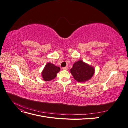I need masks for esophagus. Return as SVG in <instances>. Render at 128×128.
Segmentation results:
<instances>
[{"label":"esophagus","instance_id":"obj_1","mask_svg":"<svg viewBox=\"0 0 128 128\" xmlns=\"http://www.w3.org/2000/svg\"><path fill=\"white\" fill-rule=\"evenodd\" d=\"M62 69H63V70H67V69H68V67H64V68H62Z\"/></svg>","mask_w":128,"mask_h":128}]
</instances>
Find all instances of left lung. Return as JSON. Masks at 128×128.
<instances>
[{
    "instance_id": "1",
    "label": "left lung",
    "mask_w": 128,
    "mask_h": 128,
    "mask_svg": "<svg viewBox=\"0 0 128 128\" xmlns=\"http://www.w3.org/2000/svg\"><path fill=\"white\" fill-rule=\"evenodd\" d=\"M70 72L76 81L84 83L91 79L94 76L95 68L92 66L80 60L74 64Z\"/></svg>"
}]
</instances>
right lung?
I'll return each mask as SVG.
<instances>
[{
	"label": "right lung",
	"mask_w": 128,
	"mask_h": 128,
	"mask_svg": "<svg viewBox=\"0 0 128 128\" xmlns=\"http://www.w3.org/2000/svg\"><path fill=\"white\" fill-rule=\"evenodd\" d=\"M60 71V68L51 62H48L42 72V77L45 81H51L56 78Z\"/></svg>",
	"instance_id": "add662e5"
}]
</instances>
